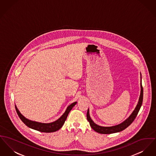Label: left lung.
Segmentation results:
<instances>
[{"label":"left lung","mask_w":156,"mask_h":156,"mask_svg":"<svg viewBox=\"0 0 156 156\" xmlns=\"http://www.w3.org/2000/svg\"><path fill=\"white\" fill-rule=\"evenodd\" d=\"M140 77H141V81H140V87H141V91H140V95L139 97V100L138 101L137 104L135 108V109L133 111V112L131 114V115L128 117V118L126 120H124L122 122L120 123L118 125L111 126V127H102L99 125H97L95 124L91 119L90 115V111L89 108L87 113V118L88 121L90 122V126L91 128L95 131L96 132L101 134H112L120 132L124 129H125L127 127L133 122V121L135 119L137 115L138 112L140 109L142 103H143V89L141 84V74L140 73Z\"/></svg>","instance_id":"1"}]
</instances>
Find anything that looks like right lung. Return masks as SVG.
I'll use <instances>...</instances> for the list:
<instances>
[{"mask_svg":"<svg viewBox=\"0 0 156 156\" xmlns=\"http://www.w3.org/2000/svg\"><path fill=\"white\" fill-rule=\"evenodd\" d=\"M77 102H74L72 103L71 105H69L67 108L65 110L63 115L57 120H56L54 122H49V123H43V122H39L35 121H32L30 119H27L19 111L16 105H15V108L16 110V112L18 114L19 118L23 122V123L27 126L28 127L35 129L37 131L44 132V133H52L58 131L60 128L62 127V126L64 124L65 121L66 119L68 114L71 111V110L73 109V107L76 104Z\"/></svg>","mask_w":156,"mask_h":156,"instance_id":"obj_1","label":"right lung"}]
</instances>
